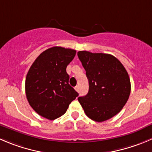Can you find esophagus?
Returning <instances> with one entry per match:
<instances>
[{"label": "esophagus", "instance_id": "34e87169", "mask_svg": "<svg viewBox=\"0 0 152 152\" xmlns=\"http://www.w3.org/2000/svg\"><path fill=\"white\" fill-rule=\"evenodd\" d=\"M79 89H80V87H79L78 85H77V86H75V90H76V91H77V92H79Z\"/></svg>", "mask_w": 152, "mask_h": 152}]
</instances>
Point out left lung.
<instances>
[{"label":"left lung","instance_id":"1","mask_svg":"<svg viewBox=\"0 0 152 152\" xmlns=\"http://www.w3.org/2000/svg\"><path fill=\"white\" fill-rule=\"evenodd\" d=\"M89 80L87 95L78 102L89 118L104 122L120 112L131 93L126 69L114 56L107 53L77 52Z\"/></svg>","mask_w":152,"mask_h":152}]
</instances>
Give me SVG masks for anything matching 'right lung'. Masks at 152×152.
Segmentation results:
<instances>
[{"label": "right lung", "instance_id": "add662e5", "mask_svg": "<svg viewBox=\"0 0 152 152\" xmlns=\"http://www.w3.org/2000/svg\"><path fill=\"white\" fill-rule=\"evenodd\" d=\"M76 50L62 47L47 49L30 66L25 92L31 107L41 116L53 120L63 115L78 93L69 84L66 67Z\"/></svg>", "mask_w": 152, "mask_h": 152}]
</instances>
